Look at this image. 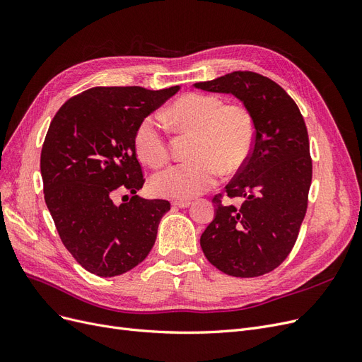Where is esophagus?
Masks as SVG:
<instances>
[{"instance_id":"obj_1","label":"esophagus","mask_w":362,"mask_h":362,"mask_svg":"<svg viewBox=\"0 0 362 362\" xmlns=\"http://www.w3.org/2000/svg\"><path fill=\"white\" fill-rule=\"evenodd\" d=\"M172 205L177 206V208H187L192 205V202L189 201H172Z\"/></svg>"}]
</instances>
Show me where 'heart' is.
Wrapping results in <instances>:
<instances>
[{
	"label": "heart",
	"mask_w": 362,
	"mask_h": 362,
	"mask_svg": "<svg viewBox=\"0 0 362 362\" xmlns=\"http://www.w3.org/2000/svg\"><path fill=\"white\" fill-rule=\"evenodd\" d=\"M163 119L194 139L189 151L192 160L170 164L151 177L149 189L161 198H194L211 187L221 170L235 173L242 169L254 148V116L245 105L225 104L217 95H184L163 113ZM134 149L137 157L152 168L168 160V141L160 117L141 120L134 134Z\"/></svg>",
	"instance_id": "heart-1"
}]
</instances>
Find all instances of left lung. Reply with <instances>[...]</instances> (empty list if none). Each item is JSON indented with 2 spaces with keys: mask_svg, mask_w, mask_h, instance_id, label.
Masks as SVG:
<instances>
[{
  "mask_svg": "<svg viewBox=\"0 0 362 362\" xmlns=\"http://www.w3.org/2000/svg\"><path fill=\"white\" fill-rule=\"evenodd\" d=\"M193 86L234 95L255 120L254 148L225 187L243 204L225 205L216 196L201 247L229 276L266 275L288 257L308 205L313 163L305 120L279 84L255 72L237 71Z\"/></svg>",
  "mask_w": 362,
  "mask_h": 362,
  "instance_id": "left-lung-1",
  "label": "left lung"
}]
</instances>
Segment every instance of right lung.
Here are the masks:
<instances>
[{"mask_svg":"<svg viewBox=\"0 0 362 362\" xmlns=\"http://www.w3.org/2000/svg\"><path fill=\"white\" fill-rule=\"evenodd\" d=\"M178 90L92 87L64 103L51 120L40 154L45 202L64 247L93 275H122L156 243L170 204L137 194L145 180L134 134ZM117 189L134 196L116 206Z\"/></svg>","mask_w":362,"mask_h":362,"instance_id":"obj_1","label":"right lung"}]
</instances>
